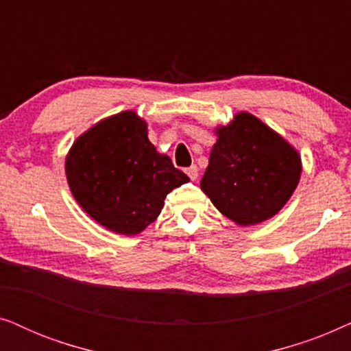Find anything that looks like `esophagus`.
<instances>
[{
  "instance_id": "esophagus-1",
  "label": "esophagus",
  "mask_w": 351,
  "mask_h": 351,
  "mask_svg": "<svg viewBox=\"0 0 351 351\" xmlns=\"http://www.w3.org/2000/svg\"><path fill=\"white\" fill-rule=\"evenodd\" d=\"M185 172H186V176H189L191 180L198 179V167H196V166H190Z\"/></svg>"
}]
</instances>
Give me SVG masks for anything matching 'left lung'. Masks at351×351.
I'll list each match as a JSON object with an SVG mask.
<instances>
[{
	"instance_id": "obj_1",
	"label": "left lung",
	"mask_w": 351,
	"mask_h": 351,
	"mask_svg": "<svg viewBox=\"0 0 351 351\" xmlns=\"http://www.w3.org/2000/svg\"><path fill=\"white\" fill-rule=\"evenodd\" d=\"M217 142L201 190L237 225L261 223L282 209L302 174L299 152L257 117L239 112L215 128Z\"/></svg>"
}]
</instances>
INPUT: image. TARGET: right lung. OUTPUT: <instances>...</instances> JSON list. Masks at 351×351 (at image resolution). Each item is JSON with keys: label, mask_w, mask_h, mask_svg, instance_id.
<instances>
[{"label": "right lung", "mask_w": 351, "mask_h": 351, "mask_svg": "<svg viewBox=\"0 0 351 351\" xmlns=\"http://www.w3.org/2000/svg\"><path fill=\"white\" fill-rule=\"evenodd\" d=\"M76 203L119 234H138L160 215L167 193L190 182L148 141L145 119L117 113L81 134L65 158Z\"/></svg>", "instance_id": "add662e5"}]
</instances>
